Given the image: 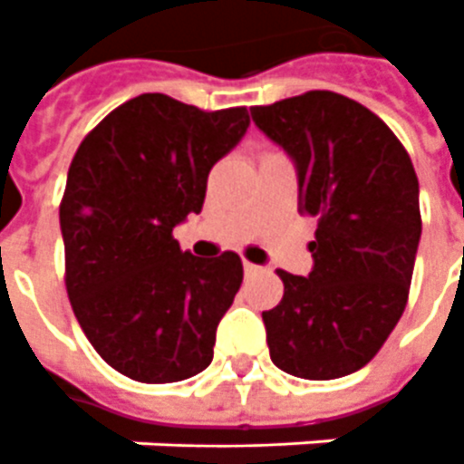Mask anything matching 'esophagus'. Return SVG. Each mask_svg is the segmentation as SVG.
Masks as SVG:
<instances>
[{
	"label": "esophagus",
	"mask_w": 464,
	"mask_h": 464,
	"mask_svg": "<svg viewBox=\"0 0 464 464\" xmlns=\"http://www.w3.org/2000/svg\"><path fill=\"white\" fill-rule=\"evenodd\" d=\"M242 267H245V275H247V277H249V275H257V272H259L257 265H252V262H245Z\"/></svg>",
	"instance_id": "obj_1"
}]
</instances>
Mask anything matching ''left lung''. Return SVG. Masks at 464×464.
I'll list each match as a JSON object with an SVG mask.
<instances>
[{
    "mask_svg": "<svg viewBox=\"0 0 464 464\" xmlns=\"http://www.w3.org/2000/svg\"><path fill=\"white\" fill-rule=\"evenodd\" d=\"M297 169L300 212L317 219L307 277L279 269L285 295L262 312L272 362L337 380L380 353L402 317L422 235L420 185L392 130L334 92L252 107Z\"/></svg>",
    "mask_w": 464,
    "mask_h": 464,
    "instance_id": "1",
    "label": "left lung"
}]
</instances>
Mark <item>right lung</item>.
I'll return each mask as SVG.
<instances>
[{
	"mask_svg": "<svg viewBox=\"0 0 464 464\" xmlns=\"http://www.w3.org/2000/svg\"><path fill=\"white\" fill-rule=\"evenodd\" d=\"M247 127L245 107L202 111L140 94L69 164L59 207L69 302L102 360L137 382H179L212 362L242 259L195 257L172 229L202 212L209 169Z\"/></svg>",
	"mask_w": 464,
	"mask_h": 464,
	"instance_id": "1",
	"label": "right lung"
}]
</instances>
